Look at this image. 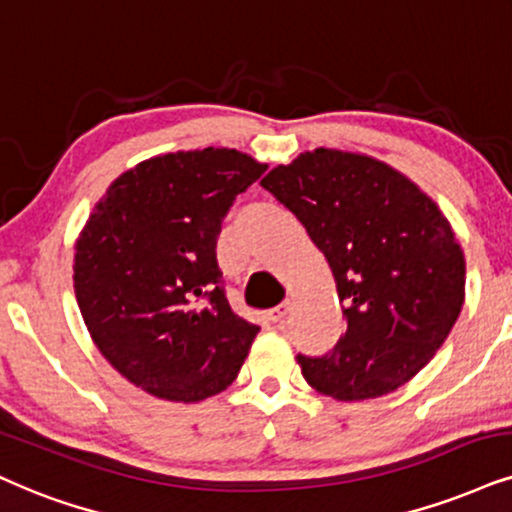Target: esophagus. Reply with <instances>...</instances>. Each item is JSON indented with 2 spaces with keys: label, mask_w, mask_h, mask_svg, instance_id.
Masks as SVG:
<instances>
[{
  "label": "esophagus",
  "mask_w": 512,
  "mask_h": 512,
  "mask_svg": "<svg viewBox=\"0 0 512 512\" xmlns=\"http://www.w3.org/2000/svg\"><path fill=\"white\" fill-rule=\"evenodd\" d=\"M287 313H289V306H287V304H280V306L270 308V311H268V320H270V323H282Z\"/></svg>",
  "instance_id": "34e87169"
}]
</instances>
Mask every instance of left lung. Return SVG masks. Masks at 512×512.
Masks as SVG:
<instances>
[{"label":"left lung","instance_id":"obj_1","mask_svg":"<svg viewBox=\"0 0 512 512\" xmlns=\"http://www.w3.org/2000/svg\"><path fill=\"white\" fill-rule=\"evenodd\" d=\"M261 185L306 227L344 301L334 349L296 356L306 382L337 401H365L418 375L465 299L463 249L439 206L387 163L325 147Z\"/></svg>","mask_w":512,"mask_h":512}]
</instances>
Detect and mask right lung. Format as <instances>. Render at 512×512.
<instances>
[{"label":"right lung","mask_w":512,"mask_h":512,"mask_svg":"<svg viewBox=\"0 0 512 512\" xmlns=\"http://www.w3.org/2000/svg\"><path fill=\"white\" fill-rule=\"evenodd\" d=\"M266 168L237 149L154 156L113 180L82 227V320L106 361L151 396L194 403L235 382L261 327L227 304L216 242Z\"/></svg>","instance_id":"add662e5"}]
</instances>
